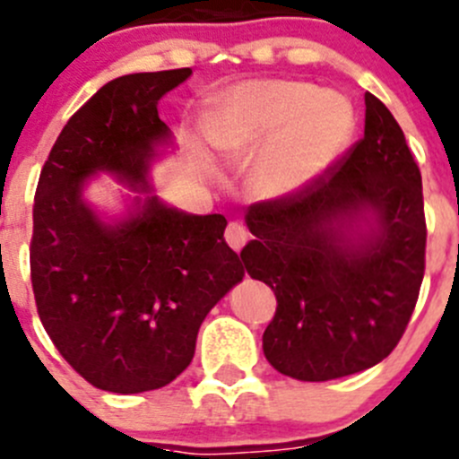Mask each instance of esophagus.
Masks as SVG:
<instances>
[{
  "mask_svg": "<svg viewBox=\"0 0 459 459\" xmlns=\"http://www.w3.org/2000/svg\"><path fill=\"white\" fill-rule=\"evenodd\" d=\"M224 239H226V244L233 248V251L239 253V251H242L244 244H247L248 233H247V229L239 224V221H230V224L226 226V230H224Z\"/></svg>",
  "mask_w": 459,
  "mask_h": 459,
  "instance_id": "obj_1",
  "label": "esophagus"
}]
</instances>
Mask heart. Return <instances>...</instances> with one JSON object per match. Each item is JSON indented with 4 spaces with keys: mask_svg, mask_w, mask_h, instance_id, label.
Masks as SVG:
<instances>
[{
    "mask_svg": "<svg viewBox=\"0 0 459 459\" xmlns=\"http://www.w3.org/2000/svg\"><path fill=\"white\" fill-rule=\"evenodd\" d=\"M355 115L349 100L307 82L262 80L235 86L208 117V140L235 161L264 152L253 186L277 200L293 195L349 146Z\"/></svg>",
    "mask_w": 459,
    "mask_h": 459,
    "instance_id": "obj_1",
    "label": "heart"
}]
</instances>
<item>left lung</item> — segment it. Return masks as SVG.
Returning a JSON list of instances; mask_svg holds the SVG:
<instances>
[{"instance_id":"8db88e82","label":"left lung","mask_w":459,"mask_h":459,"mask_svg":"<svg viewBox=\"0 0 459 459\" xmlns=\"http://www.w3.org/2000/svg\"><path fill=\"white\" fill-rule=\"evenodd\" d=\"M364 104L362 140L293 195L247 211L255 239L244 247V266L277 298L264 355L302 382L367 371L388 358L422 286V175L391 110L371 92Z\"/></svg>"}]
</instances>
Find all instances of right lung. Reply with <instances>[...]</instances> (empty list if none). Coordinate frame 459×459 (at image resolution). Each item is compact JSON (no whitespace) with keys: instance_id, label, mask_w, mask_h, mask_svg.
Returning a JSON list of instances; mask_svg holds the SVG:
<instances>
[{"instance_id":"1","label":"right lung","mask_w":459,"mask_h":459,"mask_svg":"<svg viewBox=\"0 0 459 459\" xmlns=\"http://www.w3.org/2000/svg\"><path fill=\"white\" fill-rule=\"evenodd\" d=\"M191 68L108 82L68 119L35 191L30 281L55 349L101 391H155L195 355L197 331L244 277L224 215H188L155 195L104 224L82 200L97 170L148 193L157 143L170 137L157 101Z\"/></svg>"}]
</instances>
